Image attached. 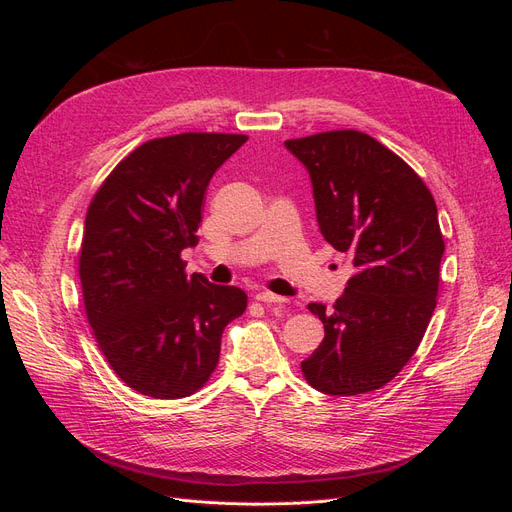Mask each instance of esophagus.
Wrapping results in <instances>:
<instances>
[{
    "mask_svg": "<svg viewBox=\"0 0 512 512\" xmlns=\"http://www.w3.org/2000/svg\"><path fill=\"white\" fill-rule=\"evenodd\" d=\"M256 301L267 303V305H284V303H288L286 297H280V294H273V292H267V290L258 292L256 294Z\"/></svg>",
    "mask_w": 512,
    "mask_h": 512,
    "instance_id": "34e87169",
    "label": "esophagus"
}]
</instances>
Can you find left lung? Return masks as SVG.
<instances>
[{
    "mask_svg": "<svg viewBox=\"0 0 512 512\" xmlns=\"http://www.w3.org/2000/svg\"><path fill=\"white\" fill-rule=\"evenodd\" d=\"M286 147L312 177L324 241L356 267L333 309L307 305L324 339L301 363L303 376L327 395L382 389L412 359L438 303L444 239L436 200L365 132H320Z\"/></svg>",
    "mask_w": 512,
    "mask_h": 512,
    "instance_id": "left-lung-1",
    "label": "left lung"
}]
</instances>
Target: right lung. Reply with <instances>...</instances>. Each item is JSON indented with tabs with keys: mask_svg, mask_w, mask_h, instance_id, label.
Masks as SVG:
<instances>
[{
	"mask_svg": "<svg viewBox=\"0 0 512 512\" xmlns=\"http://www.w3.org/2000/svg\"><path fill=\"white\" fill-rule=\"evenodd\" d=\"M245 134L183 132L136 147L87 209L79 254L85 314L98 348L136 393L181 399L220 361L226 324L247 307L237 286L185 273L207 185Z\"/></svg>",
	"mask_w": 512,
	"mask_h": 512,
	"instance_id": "add662e5",
	"label": "right lung"
}]
</instances>
